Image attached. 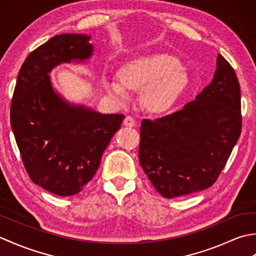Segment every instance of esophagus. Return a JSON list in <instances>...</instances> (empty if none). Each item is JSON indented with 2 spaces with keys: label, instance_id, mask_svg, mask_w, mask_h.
I'll return each instance as SVG.
<instances>
[{
  "label": "esophagus",
  "instance_id": "obj_1",
  "mask_svg": "<svg viewBox=\"0 0 256 256\" xmlns=\"http://www.w3.org/2000/svg\"><path fill=\"white\" fill-rule=\"evenodd\" d=\"M123 124H124V126L133 128L134 125H135V120H134V118L131 116H125V118H124Z\"/></svg>",
  "mask_w": 256,
  "mask_h": 256
}]
</instances>
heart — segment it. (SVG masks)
<instances>
[{
	"instance_id": "b5f03b06",
	"label": "heart",
	"mask_w": 256,
	"mask_h": 256,
	"mask_svg": "<svg viewBox=\"0 0 256 256\" xmlns=\"http://www.w3.org/2000/svg\"><path fill=\"white\" fill-rule=\"evenodd\" d=\"M118 84L106 82V89L118 100L126 99V92H143L142 103L150 113H164L174 106L186 89L188 77L179 59L167 54L134 58L118 72Z\"/></svg>"
}]
</instances>
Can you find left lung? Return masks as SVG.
I'll return each mask as SVG.
<instances>
[{
  "mask_svg": "<svg viewBox=\"0 0 256 256\" xmlns=\"http://www.w3.org/2000/svg\"><path fill=\"white\" fill-rule=\"evenodd\" d=\"M241 91L234 69L222 55L210 84L182 110L140 123L138 158L165 198L211 187L241 135Z\"/></svg>",
  "mask_w": 256,
  "mask_h": 256,
  "instance_id": "obj_1",
  "label": "left lung"
}]
</instances>
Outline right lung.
<instances>
[{"label": "right lung", "mask_w": 256, "mask_h": 256, "mask_svg": "<svg viewBox=\"0 0 256 256\" xmlns=\"http://www.w3.org/2000/svg\"><path fill=\"white\" fill-rule=\"evenodd\" d=\"M90 37L56 35L22 64L10 103V126L32 182L62 197L80 192L100 166L123 114L69 106L52 88L48 74L60 62L84 60Z\"/></svg>", "instance_id": "1"}]
</instances>
